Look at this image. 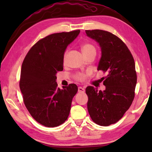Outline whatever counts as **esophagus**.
Returning <instances> with one entry per match:
<instances>
[{"mask_svg":"<svg viewBox=\"0 0 152 152\" xmlns=\"http://www.w3.org/2000/svg\"><path fill=\"white\" fill-rule=\"evenodd\" d=\"M84 91H85V90H84L83 88H82V87H78V92H84Z\"/></svg>","mask_w":152,"mask_h":152,"instance_id":"obj_1","label":"esophagus"}]
</instances>
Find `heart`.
Masks as SVG:
<instances>
[{
	"mask_svg": "<svg viewBox=\"0 0 152 152\" xmlns=\"http://www.w3.org/2000/svg\"><path fill=\"white\" fill-rule=\"evenodd\" d=\"M81 50H82V53H83V54L84 56L88 54V53H91L92 52H96V49H95L94 46L91 44V43H84V44H82L81 46ZM67 53L68 52L66 51V52L64 53V55L63 60H64V62H65V61H66ZM91 74V72H87L86 73L78 72V73L75 74L74 78H75L76 80L80 81V82H84L86 80L88 76H90Z\"/></svg>",
	"mask_w": 152,
	"mask_h": 152,
	"instance_id": "heart-1",
	"label": "heart"
}]
</instances>
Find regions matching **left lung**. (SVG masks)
<instances>
[{"instance_id": "1", "label": "left lung", "mask_w": 152, "mask_h": 152, "mask_svg": "<svg viewBox=\"0 0 152 152\" xmlns=\"http://www.w3.org/2000/svg\"><path fill=\"white\" fill-rule=\"evenodd\" d=\"M85 31L101 46L98 70L106 74L101 78L104 91H98L91 86L86 88L87 108L95 123L109 126L121 119L134 99L137 83L134 59L125 43L115 35L100 29Z\"/></svg>"}]
</instances>
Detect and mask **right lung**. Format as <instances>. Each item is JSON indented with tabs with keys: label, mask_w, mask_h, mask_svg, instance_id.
Listing matches in <instances>:
<instances>
[{
	"label": "right lung",
	"mask_w": 152,
	"mask_h": 152,
	"mask_svg": "<svg viewBox=\"0 0 152 152\" xmlns=\"http://www.w3.org/2000/svg\"><path fill=\"white\" fill-rule=\"evenodd\" d=\"M80 31L46 36L32 46L23 61L19 86L24 104L33 119L45 127L66 121L78 92L75 84L58 88L56 74L63 70L64 51Z\"/></svg>",
	"instance_id": "add662e5"
}]
</instances>
